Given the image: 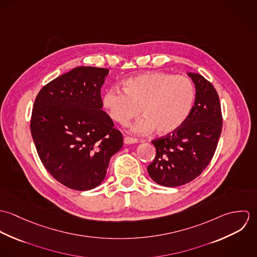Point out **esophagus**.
<instances>
[{"label":"esophagus","instance_id":"34e87169","mask_svg":"<svg viewBox=\"0 0 257 257\" xmlns=\"http://www.w3.org/2000/svg\"><path fill=\"white\" fill-rule=\"evenodd\" d=\"M123 143L125 145H134V144H138L139 141L137 139H134V138H130V137H124L123 139Z\"/></svg>","mask_w":257,"mask_h":257}]
</instances>
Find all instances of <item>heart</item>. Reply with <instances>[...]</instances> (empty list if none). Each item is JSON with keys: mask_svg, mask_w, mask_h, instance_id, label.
<instances>
[{"mask_svg": "<svg viewBox=\"0 0 257 257\" xmlns=\"http://www.w3.org/2000/svg\"><path fill=\"white\" fill-rule=\"evenodd\" d=\"M124 92L110 89L103 96V106L110 118L121 125L145 114L131 132L146 135L156 128L160 135L178 130L188 118L195 101V88L185 76L149 72L126 79Z\"/></svg>", "mask_w": 257, "mask_h": 257, "instance_id": "heart-1", "label": "heart"}]
</instances>
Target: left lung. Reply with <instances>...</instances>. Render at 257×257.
Masks as SVG:
<instances>
[{
    "mask_svg": "<svg viewBox=\"0 0 257 257\" xmlns=\"http://www.w3.org/2000/svg\"><path fill=\"white\" fill-rule=\"evenodd\" d=\"M187 75L195 84L194 106L178 130L152 142L156 156L147 166L151 179L165 187L181 186L198 177L211 162L221 133L216 89L200 74Z\"/></svg>",
    "mask_w": 257,
    "mask_h": 257,
    "instance_id": "1",
    "label": "left lung"
}]
</instances>
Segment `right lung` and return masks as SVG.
<instances>
[{
  "instance_id": "obj_1",
  "label": "right lung",
  "mask_w": 257,
  "mask_h": 257,
  "mask_svg": "<svg viewBox=\"0 0 257 257\" xmlns=\"http://www.w3.org/2000/svg\"><path fill=\"white\" fill-rule=\"evenodd\" d=\"M109 69L76 67L38 93L31 131L46 170L64 186L87 191L106 177L122 136L102 110L101 88Z\"/></svg>"
}]
</instances>
